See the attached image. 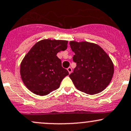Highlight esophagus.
<instances>
[{
	"instance_id": "obj_1",
	"label": "esophagus",
	"mask_w": 131,
	"mask_h": 131,
	"mask_svg": "<svg viewBox=\"0 0 131 131\" xmlns=\"http://www.w3.org/2000/svg\"><path fill=\"white\" fill-rule=\"evenodd\" d=\"M67 70H68V71L69 72V73H71V72H72V68H71V67H68V68H67Z\"/></svg>"
}]
</instances>
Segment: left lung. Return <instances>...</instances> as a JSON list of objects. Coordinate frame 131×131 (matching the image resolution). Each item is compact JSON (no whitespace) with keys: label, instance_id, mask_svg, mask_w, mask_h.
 <instances>
[{"label":"left lung","instance_id":"left-lung-1","mask_svg":"<svg viewBox=\"0 0 131 131\" xmlns=\"http://www.w3.org/2000/svg\"><path fill=\"white\" fill-rule=\"evenodd\" d=\"M70 47L77 67L69 75L74 86L88 94L101 93L110 83L114 74L111 59L98 45L71 41Z\"/></svg>","mask_w":131,"mask_h":131}]
</instances>
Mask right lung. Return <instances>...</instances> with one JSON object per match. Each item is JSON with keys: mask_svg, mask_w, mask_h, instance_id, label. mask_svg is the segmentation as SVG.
I'll return each instance as SVG.
<instances>
[{"mask_svg": "<svg viewBox=\"0 0 131 131\" xmlns=\"http://www.w3.org/2000/svg\"><path fill=\"white\" fill-rule=\"evenodd\" d=\"M67 40H40L25 56L20 64L21 78L33 93L47 95L58 89L63 79L68 75L57 56L67 49Z\"/></svg>", "mask_w": 131, "mask_h": 131, "instance_id": "right-lung-1", "label": "right lung"}]
</instances>
